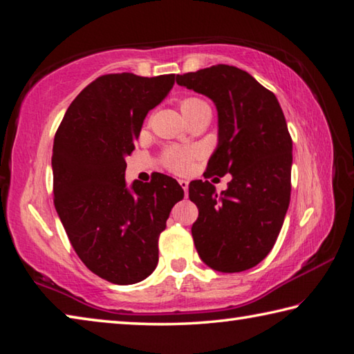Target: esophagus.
I'll use <instances>...</instances> for the list:
<instances>
[{"label":"esophagus","mask_w":354,"mask_h":354,"mask_svg":"<svg viewBox=\"0 0 354 354\" xmlns=\"http://www.w3.org/2000/svg\"><path fill=\"white\" fill-rule=\"evenodd\" d=\"M178 185H180V187H182V189L185 191V194H187V191H188V185H189V182H188V180H183V178H182V180H178Z\"/></svg>","instance_id":"obj_1"}]
</instances>
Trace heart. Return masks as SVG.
<instances>
[{
    "label": "heart",
    "mask_w": 354,
    "mask_h": 354,
    "mask_svg": "<svg viewBox=\"0 0 354 354\" xmlns=\"http://www.w3.org/2000/svg\"><path fill=\"white\" fill-rule=\"evenodd\" d=\"M202 100L194 97L189 98H183L180 102V109L182 113L188 111L189 108H193L194 105H198ZM191 160H193V152L188 149H169L166 150V153L163 156V163L169 171L174 172H185L189 167Z\"/></svg>",
    "instance_id": "b5f03b06"
}]
</instances>
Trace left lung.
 <instances>
[{"label": "left lung", "instance_id": "left-lung-1", "mask_svg": "<svg viewBox=\"0 0 354 354\" xmlns=\"http://www.w3.org/2000/svg\"><path fill=\"white\" fill-rule=\"evenodd\" d=\"M176 80L218 109V147L204 176L232 174L221 194L208 180L189 183V199L199 208L191 227L194 245L210 268L240 273L268 256L290 204L286 118L273 92L239 67L218 64Z\"/></svg>", "mask_w": 354, "mask_h": 354}]
</instances>
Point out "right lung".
Instances as JSON below:
<instances>
[{"instance_id":"add662e5","label":"right lung","mask_w":354,"mask_h":354,"mask_svg":"<svg viewBox=\"0 0 354 354\" xmlns=\"http://www.w3.org/2000/svg\"><path fill=\"white\" fill-rule=\"evenodd\" d=\"M176 75L98 77L71 103L55 135V207L75 252L108 282L146 279L158 263V236L183 199L172 177L125 183V156L147 113L163 102Z\"/></svg>"}]
</instances>
